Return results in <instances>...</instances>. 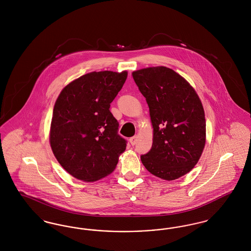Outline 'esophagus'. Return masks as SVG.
Segmentation results:
<instances>
[{
  "instance_id": "1",
  "label": "esophagus",
  "mask_w": 251,
  "mask_h": 251,
  "mask_svg": "<svg viewBox=\"0 0 251 251\" xmlns=\"http://www.w3.org/2000/svg\"><path fill=\"white\" fill-rule=\"evenodd\" d=\"M136 142H137V136H132L130 138V143H131V146H134Z\"/></svg>"
}]
</instances>
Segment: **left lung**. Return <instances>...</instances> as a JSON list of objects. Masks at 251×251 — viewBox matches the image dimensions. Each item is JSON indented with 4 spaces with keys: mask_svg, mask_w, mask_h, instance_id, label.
<instances>
[{
    "mask_svg": "<svg viewBox=\"0 0 251 251\" xmlns=\"http://www.w3.org/2000/svg\"><path fill=\"white\" fill-rule=\"evenodd\" d=\"M146 98L153 128L151 151L141 155L149 172L174 180L198 164L206 142V120L196 90L179 73L151 67L131 73Z\"/></svg>",
    "mask_w": 251,
    "mask_h": 251,
    "instance_id": "obj_1",
    "label": "left lung"
}]
</instances>
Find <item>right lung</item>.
Here are the masks:
<instances>
[{"mask_svg": "<svg viewBox=\"0 0 251 251\" xmlns=\"http://www.w3.org/2000/svg\"><path fill=\"white\" fill-rule=\"evenodd\" d=\"M128 76L93 72L67 84L54 103L50 129L51 151L62 167L76 179L95 181L111 174L126 150L110 112Z\"/></svg>", "mask_w": 251, "mask_h": 251, "instance_id": "obj_1", "label": "right lung"}]
</instances>
